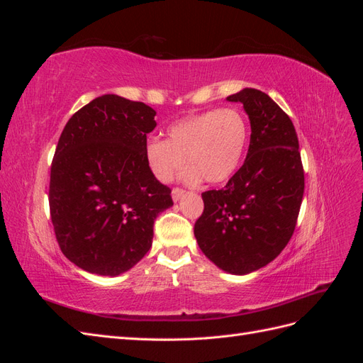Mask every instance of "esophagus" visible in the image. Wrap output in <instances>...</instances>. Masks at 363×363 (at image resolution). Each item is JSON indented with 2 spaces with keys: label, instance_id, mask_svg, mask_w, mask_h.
I'll list each match as a JSON object with an SVG mask.
<instances>
[{
  "label": "esophagus",
  "instance_id": "1",
  "mask_svg": "<svg viewBox=\"0 0 363 363\" xmlns=\"http://www.w3.org/2000/svg\"><path fill=\"white\" fill-rule=\"evenodd\" d=\"M184 189L183 188H179V186H175V188L172 189V200L174 201H179L180 199H182V196L184 195Z\"/></svg>",
  "mask_w": 363,
  "mask_h": 363
}]
</instances>
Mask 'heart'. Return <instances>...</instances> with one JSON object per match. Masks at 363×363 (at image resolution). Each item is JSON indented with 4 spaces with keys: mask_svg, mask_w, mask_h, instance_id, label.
I'll list each match as a JSON object with an SVG mask.
<instances>
[{
    "mask_svg": "<svg viewBox=\"0 0 363 363\" xmlns=\"http://www.w3.org/2000/svg\"><path fill=\"white\" fill-rule=\"evenodd\" d=\"M248 140V124L236 108H213L184 116L168 127V140L152 138L147 142L145 157L152 174L171 182L183 169L188 157L191 167L184 179L219 183L232 175Z\"/></svg>",
    "mask_w": 363,
    "mask_h": 363,
    "instance_id": "heart-1",
    "label": "heart"
}]
</instances>
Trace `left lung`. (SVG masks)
I'll return each mask as SVG.
<instances>
[{"mask_svg":"<svg viewBox=\"0 0 363 363\" xmlns=\"http://www.w3.org/2000/svg\"><path fill=\"white\" fill-rule=\"evenodd\" d=\"M244 104L251 124L248 155L223 189L201 194L204 211L194 235L216 267L248 274L288 245L304 194L298 138L286 112L259 89L227 96Z\"/></svg>","mask_w":363,"mask_h":363,"instance_id":"obj_1","label":"left lung"}]
</instances>
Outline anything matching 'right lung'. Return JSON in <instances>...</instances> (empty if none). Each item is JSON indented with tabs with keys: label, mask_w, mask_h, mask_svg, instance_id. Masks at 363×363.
Returning <instances> with one entry per match:
<instances>
[{
	"label": "right lung",
	"mask_w": 363,
	"mask_h": 363,
	"mask_svg": "<svg viewBox=\"0 0 363 363\" xmlns=\"http://www.w3.org/2000/svg\"><path fill=\"white\" fill-rule=\"evenodd\" d=\"M156 112L113 94L98 96L65 125L50 175V213L62 252L77 267L119 276L152 244L171 189L145 157Z\"/></svg>",
	"instance_id": "right-lung-1"
}]
</instances>
